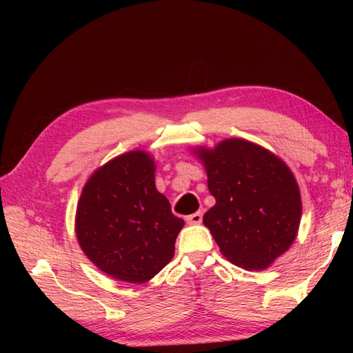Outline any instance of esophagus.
I'll return each instance as SVG.
<instances>
[{
  "label": "esophagus",
  "mask_w": 353,
  "mask_h": 353,
  "mask_svg": "<svg viewBox=\"0 0 353 353\" xmlns=\"http://www.w3.org/2000/svg\"><path fill=\"white\" fill-rule=\"evenodd\" d=\"M188 224H201L202 223V212H196L193 214H188L187 218H185Z\"/></svg>",
  "instance_id": "34e87169"
}]
</instances>
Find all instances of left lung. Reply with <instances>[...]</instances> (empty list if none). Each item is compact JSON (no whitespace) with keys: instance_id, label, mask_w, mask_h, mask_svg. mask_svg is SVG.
<instances>
[{"instance_id":"left-lung-1","label":"left lung","mask_w":353,"mask_h":353,"mask_svg":"<svg viewBox=\"0 0 353 353\" xmlns=\"http://www.w3.org/2000/svg\"><path fill=\"white\" fill-rule=\"evenodd\" d=\"M216 199L204 214L221 254L248 271H263L294 243L302 216L301 190L282 159L243 139L193 148Z\"/></svg>"}]
</instances>
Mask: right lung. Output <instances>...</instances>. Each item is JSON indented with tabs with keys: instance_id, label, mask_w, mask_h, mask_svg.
Listing matches in <instances>:
<instances>
[{
	"instance_id": "right-lung-1",
	"label": "right lung",
	"mask_w": 353,
	"mask_h": 353,
	"mask_svg": "<svg viewBox=\"0 0 353 353\" xmlns=\"http://www.w3.org/2000/svg\"><path fill=\"white\" fill-rule=\"evenodd\" d=\"M183 219L155 188V160L135 149L88 177L77 201L74 232L82 252L99 271L145 283L168 265Z\"/></svg>"
}]
</instances>
